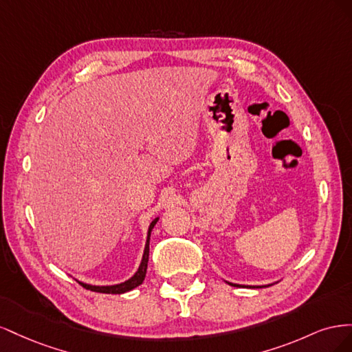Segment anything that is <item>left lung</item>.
I'll return each mask as SVG.
<instances>
[{
    "mask_svg": "<svg viewBox=\"0 0 352 352\" xmlns=\"http://www.w3.org/2000/svg\"><path fill=\"white\" fill-rule=\"evenodd\" d=\"M226 282H228V280H226ZM228 283H229L230 286H236V287H241V286H242V287H264V286H270V285H261V286H258V285H257V286H252V285H239V283H232V282H228ZM274 283H276V282H274Z\"/></svg>",
    "mask_w": 352,
    "mask_h": 352,
    "instance_id": "left-lung-1",
    "label": "left lung"
}]
</instances>
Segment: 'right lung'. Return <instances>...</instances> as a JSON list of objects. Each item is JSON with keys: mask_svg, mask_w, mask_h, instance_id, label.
<instances>
[{"mask_svg": "<svg viewBox=\"0 0 352 352\" xmlns=\"http://www.w3.org/2000/svg\"><path fill=\"white\" fill-rule=\"evenodd\" d=\"M160 217H155L151 223L150 226H148V232H146V241H145V247H144V254H142V258H141V264L138 270L133 273L132 278H129L124 282L120 283H116V285H91V283H85L82 280H78L83 287H87L89 291L94 292H101V294H124V292H129L132 289H135L136 286L142 285L144 279H145V274H146V267H148V257H150V238H151V230L155 226V223L158 221Z\"/></svg>", "mask_w": 352, "mask_h": 352, "instance_id": "right-lung-1", "label": "right lung"}]
</instances>
